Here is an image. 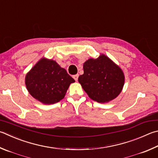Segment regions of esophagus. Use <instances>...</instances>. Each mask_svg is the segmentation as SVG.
<instances>
[{"mask_svg": "<svg viewBox=\"0 0 158 158\" xmlns=\"http://www.w3.org/2000/svg\"><path fill=\"white\" fill-rule=\"evenodd\" d=\"M78 77H79V74H74V75H73V78L74 79V80H75V81H77V80H78Z\"/></svg>", "mask_w": 158, "mask_h": 158, "instance_id": "obj_1", "label": "esophagus"}]
</instances>
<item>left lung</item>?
I'll use <instances>...</instances> for the list:
<instances>
[{
    "label": "left lung",
    "mask_w": 158,
    "mask_h": 158,
    "mask_svg": "<svg viewBox=\"0 0 158 158\" xmlns=\"http://www.w3.org/2000/svg\"><path fill=\"white\" fill-rule=\"evenodd\" d=\"M84 74L78 81L88 97L99 103H107L119 95L125 77L119 65L104 54L88 59L83 65Z\"/></svg>",
    "instance_id": "1"
}]
</instances>
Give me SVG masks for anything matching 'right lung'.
<instances>
[{"label": "right lung", "instance_id": "add662e5", "mask_svg": "<svg viewBox=\"0 0 158 158\" xmlns=\"http://www.w3.org/2000/svg\"><path fill=\"white\" fill-rule=\"evenodd\" d=\"M25 82L34 99L44 104H54L64 98L75 81L55 61L43 57L26 74Z\"/></svg>", "mask_w": 158, "mask_h": 158}]
</instances>
